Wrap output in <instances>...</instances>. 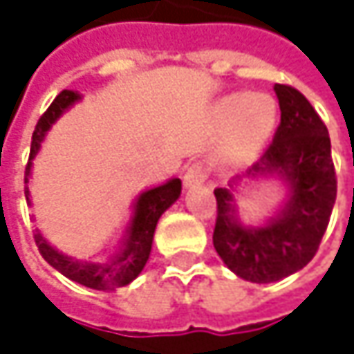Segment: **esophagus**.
<instances>
[{
    "mask_svg": "<svg viewBox=\"0 0 354 354\" xmlns=\"http://www.w3.org/2000/svg\"><path fill=\"white\" fill-rule=\"evenodd\" d=\"M207 173H205V167L201 162H194L185 169V175H183V185L185 189H194V187H199L203 181H205Z\"/></svg>",
    "mask_w": 354,
    "mask_h": 354,
    "instance_id": "1",
    "label": "esophagus"
}]
</instances>
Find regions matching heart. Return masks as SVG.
Wrapping results in <instances>:
<instances>
[{
	"mask_svg": "<svg viewBox=\"0 0 354 354\" xmlns=\"http://www.w3.org/2000/svg\"><path fill=\"white\" fill-rule=\"evenodd\" d=\"M277 102L267 93H230L214 104L212 120L226 128L218 149L224 169H243L263 153L277 128Z\"/></svg>",
	"mask_w": 354,
	"mask_h": 354,
	"instance_id": "1",
	"label": "heart"
}]
</instances>
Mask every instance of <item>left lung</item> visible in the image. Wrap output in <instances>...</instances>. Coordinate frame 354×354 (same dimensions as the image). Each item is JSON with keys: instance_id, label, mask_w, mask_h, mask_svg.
<instances>
[{"instance_id": "left-lung-1", "label": "left lung", "mask_w": 354, "mask_h": 354, "mask_svg": "<svg viewBox=\"0 0 354 354\" xmlns=\"http://www.w3.org/2000/svg\"><path fill=\"white\" fill-rule=\"evenodd\" d=\"M281 124L273 142L244 175L216 187L214 248L224 265L250 283H273L304 269L316 254L336 199L330 136L312 104L293 87L275 83ZM248 178H277L284 203L261 225H244L234 196Z\"/></svg>"}]
</instances>
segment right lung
I'll list each match as a JSON object with an SVG mask.
<instances>
[{"instance_id": "1", "label": "right lung", "mask_w": 354, "mask_h": 354, "mask_svg": "<svg viewBox=\"0 0 354 354\" xmlns=\"http://www.w3.org/2000/svg\"><path fill=\"white\" fill-rule=\"evenodd\" d=\"M77 102H81V93H77L73 89H65L55 97L50 108L38 120L36 130L32 134L30 160H28L26 179H24L26 183L32 177V165L42 147L44 136L48 134L53 124L66 110H71ZM179 196H181V179H177V177L169 179L162 185H156V187L145 189L142 194H138V198L134 199L132 216L124 230L122 241L110 257L104 261H85V259L68 257L48 243L40 230H36L34 241L38 244V250L44 257V261L50 267H55L59 273H63L66 279L81 283L85 288L113 291V289L132 283L140 275V271L145 269V265L151 257V250H153V239H155L158 218L179 199ZM26 201L32 205V194H30L28 185H26Z\"/></svg>"}]
</instances>
